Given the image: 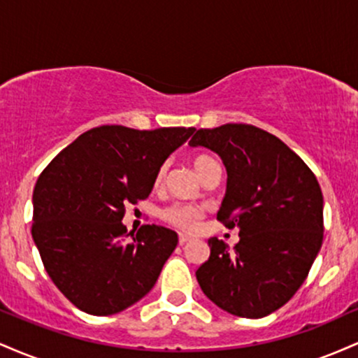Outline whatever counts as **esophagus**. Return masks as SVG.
<instances>
[{"mask_svg":"<svg viewBox=\"0 0 358 358\" xmlns=\"http://www.w3.org/2000/svg\"><path fill=\"white\" fill-rule=\"evenodd\" d=\"M192 239L188 236H185V234H180V237H178V242H180V245H185L187 244V242H190Z\"/></svg>","mask_w":358,"mask_h":358,"instance_id":"esophagus-1","label":"esophagus"}]
</instances>
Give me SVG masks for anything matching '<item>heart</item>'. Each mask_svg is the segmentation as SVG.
Masks as SVG:
<instances>
[{
    "instance_id": "heart-1",
    "label": "heart",
    "mask_w": 358,
    "mask_h": 358,
    "mask_svg": "<svg viewBox=\"0 0 358 358\" xmlns=\"http://www.w3.org/2000/svg\"><path fill=\"white\" fill-rule=\"evenodd\" d=\"M212 162L213 159L208 158V156H203V155L196 156V158L193 159V168L196 170V173H200V171H202L203 168ZM163 176H165V166L159 168L158 176H156V182L158 183L162 182ZM202 217H203L202 208L192 203H175L163 210V219L170 222V224L175 225V227L183 229V231H193V229L199 225V222Z\"/></svg>"
}]
</instances>
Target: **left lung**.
Segmentation results:
<instances>
[{
  "label": "left lung",
  "instance_id": "8db88e82",
  "mask_svg": "<svg viewBox=\"0 0 358 358\" xmlns=\"http://www.w3.org/2000/svg\"><path fill=\"white\" fill-rule=\"evenodd\" d=\"M188 145L220 156L227 190L217 220L239 229L234 249L208 239L210 257L196 269V281L227 313L268 316L293 298L322 249L318 180L281 139L256 126L199 129Z\"/></svg>",
  "mask_w": 358,
  "mask_h": 358
}]
</instances>
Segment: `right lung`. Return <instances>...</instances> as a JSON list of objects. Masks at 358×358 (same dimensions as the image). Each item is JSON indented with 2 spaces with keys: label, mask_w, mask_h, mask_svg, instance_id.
Here are the masks:
<instances>
[{
  "label": "right lung",
  "mask_w": 358,
  "mask_h": 358,
  "mask_svg": "<svg viewBox=\"0 0 358 358\" xmlns=\"http://www.w3.org/2000/svg\"><path fill=\"white\" fill-rule=\"evenodd\" d=\"M195 127L101 126L80 134L40 175L31 237L45 271L89 315L119 313L146 296L178 234L143 225L126 241V205L148 199L166 158Z\"/></svg>",
  "instance_id": "add662e5"
}]
</instances>
